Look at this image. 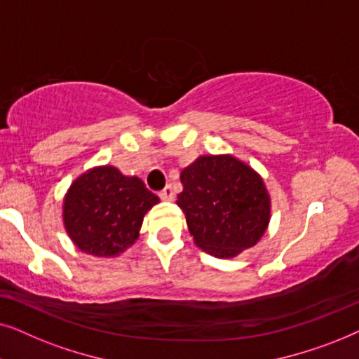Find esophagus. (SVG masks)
Wrapping results in <instances>:
<instances>
[{"mask_svg":"<svg viewBox=\"0 0 359 359\" xmlns=\"http://www.w3.org/2000/svg\"><path fill=\"white\" fill-rule=\"evenodd\" d=\"M158 196L163 201H173L175 199V191H173V188H171V186H166L165 189L160 191Z\"/></svg>","mask_w":359,"mask_h":359,"instance_id":"esophagus-1","label":"esophagus"}]
</instances>
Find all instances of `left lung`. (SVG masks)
Here are the masks:
<instances>
[{
	"instance_id": "obj_1",
	"label": "left lung",
	"mask_w": 359,
	"mask_h": 359,
	"mask_svg": "<svg viewBox=\"0 0 359 359\" xmlns=\"http://www.w3.org/2000/svg\"><path fill=\"white\" fill-rule=\"evenodd\" d=\"M176 204L194 243L217 258H233L259 242L271 217L263 178L232 155H203L181 171Z\"/></svg>"
}]
</instances>
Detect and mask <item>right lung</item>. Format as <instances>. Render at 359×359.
<instances>
[{
  "instance_id": "right-lung-1",
  "label": "right lung",
  "mask_w": 359,
  "mask_h": 359,
  "mask_svg": "<svg viewBox=\"0 0 359 359\" xmlns=\"http://www.w3.org/2000/svg\"><path fill=\"white\" fill-rule=\"evenodd\" d=\"M137 176L96 166L73 181L63 201V225L81 252L117 257L139 237L144 215L158 203Z\"/></svg>"
}]
</instances>
